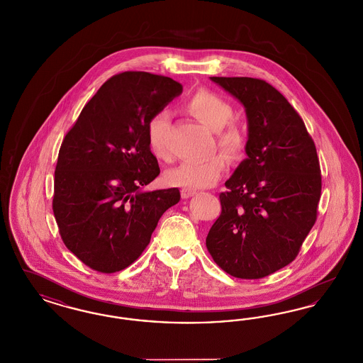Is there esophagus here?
Segmentation results:
<instances>
[{
	"instance_id": "1",
	"label": "esophagus",
	"mask_w": 363,
	"mask_h": 363,
	"mask_svg": "<svg viewBox=\"0 0 363 363\" xmlns=\"http://www.w3.org/2000/svg\"><path fill=\"white\" fill-rule=\"evenodd\" d=\"M194 194H196V190H191V189H182V190H181L182 199H189V197H191V196H194Z\"/></svg>"
}]
</instances>
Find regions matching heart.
I'll return each mask as SVG.
<instances>
[{"instance_id": "obj_1", "label": "heart", "mask_w": 363, "mask_h": 363, "mask_svg": "<svg viewBox=\"0 0 363 363\" xmlns=\"http://www.w3.org/2000/svg\"><path fill=\"white\" fill-rule=\"evenodd\" d=\"M190 116L197 118L203 125L216 132V145L233 160L242 157L246 148V133L240 124L231 120L233 108L224 97L209 90H200L185 104ZM169 127V113L160 111L152 115L147 124V139L151 152L160 160H169V151L164 143V135ZM225 169V158L213 155L201 162H184L178 167L169 170L164 179L172 186L200 189L215 184Z\"/></svg>"}]
</instances>
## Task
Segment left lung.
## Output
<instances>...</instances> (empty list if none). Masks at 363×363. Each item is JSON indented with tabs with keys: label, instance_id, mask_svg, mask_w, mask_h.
Listing matches in <instances>:
<instances>
[{
	"label": "left lung",
	"instance_id": "obj_1",
	"mask_svg": "<svg viewBox=\"0 0 363 363\" xmlns=\"http://www.w3.org/2000/svg\"><path fill=\"white\" fill-rule=\"evenodd\" d=\"M246 108L247 160L220 193L221 213L206 248L225 273L270 276L294 261L318 218L316 145L289 101L263 79L211 77Z\"/></svg>",
	"mask_w": 363,
	"mask_h": 363
}]
</instances>
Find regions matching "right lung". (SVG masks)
<instances>
[{"label":"right lung","instance_id":"obj_1","mask_svg":"<svg viewBox=\"0 0 363 363\" xmlns=\"http://www.w3.org/2000/svg\"><path fill=\"white\" fill-rule=\"evenodd\" d=\"M182 93L174 79L145 72L111 77L66 133L55 167L52 211L60 238L87 267L111 274L148 246L178 188L145 191L160 175L147 124Z\"/></svg>","mask_w":363,"mask_h":363}]
</instances>
